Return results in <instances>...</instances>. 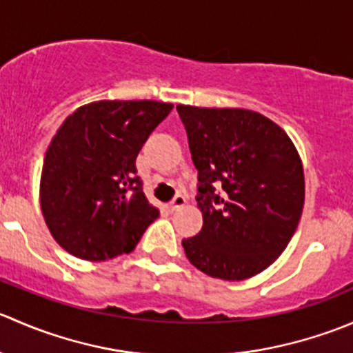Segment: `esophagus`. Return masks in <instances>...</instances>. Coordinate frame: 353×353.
<instances>
[{"instance_id": "esophagus-1", "label": "esophagus", "mask_w": 353, "mask_h": 353, "mask_svg": "<svg viewBox=\"0 0 353 353\" xmlns=\"http://www.w3.org/2000/svg\"><path fill=\"white\" fill-rule=\"evenodd\" d=\"M184 205H186V196H184V194H177V196L170 201L169 206H170V210H179V208H183Z\"/></svg>"}]
</instances>
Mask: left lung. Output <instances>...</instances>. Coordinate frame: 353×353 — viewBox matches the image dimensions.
<instances>
[{
    "instance_id": "left-lung-1",
    "label": "left lung",
    "mask_w": 353,
    "mask_h": 353,
    "mask_svg": "<svg viewBox=\"0 0 353 353\" xmlns=\"http://www.w3.org/2000/svg\"><path fill=\"white\" fill-rule=\"evenodd\" d=\"M198 170L203 227L183 241L213 279H251L279 259L304 208V167L294 141L263 114L177 105ZM223 190H220L219 188Z\"/></svg>"
}]
</instances>
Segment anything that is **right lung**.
<instances>
[{"instance_id":"right-lung-1","label":"right lung","mask_w":353,"mask_h":353,"mask_svg":"<svg viewBox=\"0 0 353 353\" xmlns=\"http://www.w3.org/2000/svg\"><path fill=\"white\" fill-rule=\"evenodd\" d=\"M174 105L97 101L68 116L49 143L41 174V210L70 254L105 261L130 254L159 216L137 176V157Z\"/></svg>"}]
</instances>
